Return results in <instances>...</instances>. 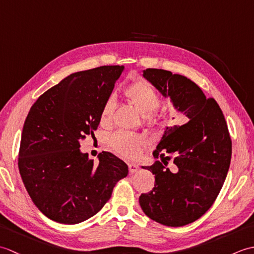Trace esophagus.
Listing matches in <instances>:
<instances>
[{
	"label": "esophagus",
	"mask_w": 254,
	"mask_h": 254,
	"mask_svg": "<svg viewBox=\"0 0 254 254\" xmlns=\"http://www.w3.org/2000/svg\"><path fill=\"white\" fill-rule=\"evenodd\" d=\"M127 166H128V171H130V174H131V175L135 174V172L138 170V167H137V165H136V164H134V163H128V164H127Z\"/></svg>",
	"instance_id": "1"
}]
</instances>
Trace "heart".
<instances>
[{"label":"heart","mask_w":254,"mask_h":254,"mask_svg":"<svg viewBox=\"0 0 254 254\" xmlns=\"http://www.w3.org/2000/svg\"><path fill=\"white\" fill-rule=\"evenodd\" d=\"M127 99L130 104L135 107V109L141 115L146 116L147 123L149 126H159L163 123V118L158 113L153 111L159 106V95L154 87L146 80H137L131 84L124 90ZM113 111V100L107 99L101 110V122L107 123L110 121ZM145 144V138L141 134L117 132L110 137V146L116 153L124 157H133L135 156L139 148Z\"/></svg>","instance_id":"obj_1"}]
</instances>
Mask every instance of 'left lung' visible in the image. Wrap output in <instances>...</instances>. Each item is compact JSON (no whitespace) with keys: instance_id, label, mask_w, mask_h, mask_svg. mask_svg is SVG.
I'll return each mask as SVG.
<instances>
[{"instance_id":"obj_1","label":"left lung","mask_w":254,"mask_h":254,"mask_svg":"<svg viewBox=\"0 0 254 254\" xmlns=\"http://www.w3.org/2000/svg\"><path fill=\"white\" fill-rule=\"evenodd\" d=\"M143 76L189 121L166 127L153 152L163 163L143 167L155 175V185L141 194L139 205L155 222L181 227L202 217L220 192L231 159L228 127L216 100L206 98L191 79L160 68H146ZM170 159L174 172L166 168Z\"/></svg>"}]
</instances>
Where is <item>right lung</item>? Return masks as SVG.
Returning a JSON list of instances; mask_svg holds the SVG:
<instances>
[{
    "mask_svg": "<svg viewBox=\"0 0 254 254\" xmlns=\"http://www.w3.org/2000/svg\"><path fill=\"white\" fill-rule=\"evenodd\" d=\"M123 68L106 65L71 74L42 94L26 118L19 174L38 209L57 223L93 217L128 174L127 165L109 152L100 153L95 165L79 149L80 141L98 127Z\"/></svg>",
    "mask_w": 254,
    "mask_h": 254,
    "instance_id": "1",
    "label": "right lung"
}]
</instances>
